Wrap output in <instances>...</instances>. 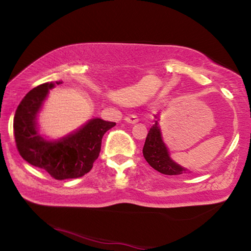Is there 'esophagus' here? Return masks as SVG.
I'll use <instances>...</instances> for the list:
<instances>
[{
	"label": "esophagus",
	"instance_id": "34e87169",
	"mask_svg": "<svg viewBox=\"0 0 251 251\" xmlns=\"http://www.w3.org/2000/svg\"><path fill=\"white\" fill-rule=\"evenodd\" d=\"M125 121H126L127 123H130V124H136V123L139 122V119H138L137 115L130 114V115L125 117Z\"/></svg>",
	"mask_w": 251,
	"mask_h": 251
}]
</instances>
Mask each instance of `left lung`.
<instances>
[{"label": "left lung", "instance_id": "1", "mask_svg": "<svg viewBox=\"0 0 251 251\" xmlns=\"http://www.w3.org/2000/svg\"><path fill=\"white\" fill-rule=\"evenodd\" d=\"M142 152L143 156H145L146 161L150 164V166L159 173L173 176L181 175L186 172L184 168L179 166L178 164H176L169 157L167 148L162 140L161 130H159L157 121H155V124H153L148 132Z\"/></svg>", "mask_w": 251, "mask_h": 251}]
</instances>
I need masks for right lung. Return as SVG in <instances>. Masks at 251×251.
<instances>
[{
	"instance_id": "add662e5",
	"label": "right lung",
	"mask_w": 251,
	"mask_h": 251,
	"mask_svg": "<svg viewBox=\"0 0 251 251\" xmlns=\"http://www.w3.org/2000/svg\"><path fill=\"white\" fill-rule=\"evenodd\" d=\"M51 87L52 83L39 85L21 100L14 116L16 147L25 161L44 169L56 180L83 177L99 156L103 135L116 124L94 119L60 140H45L36 130L35 120Z\"/></svg>"
}]
</instances>
